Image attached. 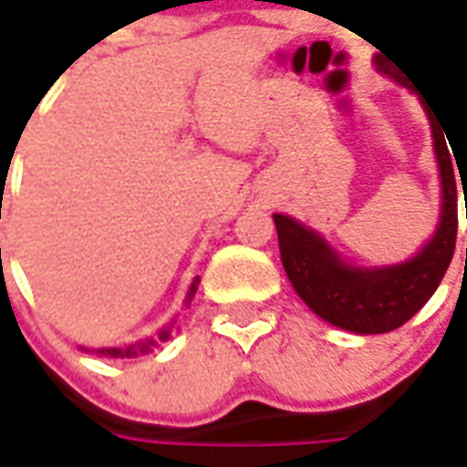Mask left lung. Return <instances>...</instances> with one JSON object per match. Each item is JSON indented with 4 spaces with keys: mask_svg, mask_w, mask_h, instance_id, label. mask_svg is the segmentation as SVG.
Returning <instances> with one entry per match:
<instances>
[{
    "mask_svg": "<svg viewBox=\"0 0 467 467\" xmlns=\"http://www.w3.org/2000/svg\"><path fill=\"white\" fill-rule=\"evenodd\" d=\"M374 65L379 73L397 80V75L389 73V67H384L379 57H374ZM397 83L404 86V80ZM420 103L432 129V149L440 171V220L435 233L430 234V240L415 255L392 265H357L348 263L313 227L298 223L290 214H280V212L273 214L278 230L280 260L290 285L318 318L351 334H387L407 324L432 298L455 253V234H458V189L452 171L455 154L450 156L452 149V146L448 149L450 139L444 141L448 131L442 133V129L432 123L425 100Z\"/></svg>",
    "mask_w": 467,
    "mask_h": 467,
    "instance_id": "obj_1",
    "label": "left lung"
}]
</instances>
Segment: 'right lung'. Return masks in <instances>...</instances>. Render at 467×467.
<instances>
[{"label": "right lung", "instance_id": "right-lung-1", "mask_svg": "<svg viewBox=\"0 0 467 467\" xmlns=\"http://www.w3.org/2000/svg\"><path fill=\"white\" fill-rule=\"evenodd\" d=\"M197 285H200V275H194L192 280V285L187 290V298H184V308H189V303L194 298V293H197ZM179 316H174L164 328H159V334L154 336H143L139 341H131V344H123V347H80V351H86V354H93V357H106V358H136V357H146V354H151L159 344H164L171 338V331H174V324H177Z\"/></svg>", "mask_w": 467, "mask_h": 467}]
</instances>
